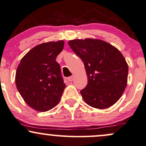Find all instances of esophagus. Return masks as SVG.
I'll use <instances>...</instances> for the list:
<instances>
[{"instance_id":"obj_1","label":"esophagus","mask_w":146,"mask_h":146,"mask_svg":"<svg viewBox=\"0 0 146 146\" xmlns=\"http://www.w3.org/2000/svg\"><path fill=\"white\" fill-rule=\"evenodd\" d=\"M73 80H74V75H72V76L68 78V81L72 82V81H73Z\"/></svg>"}]
</instances>
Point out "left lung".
Wrapping results in <instances>:
<instances>
[{"instance_id":"8db88e82","label":"left lung","mask_w":146,"mask_h":146,"mask_svg":"<svg viewBox=\"0 0 146 146\" xmlns=\"http://www.w3.org/2000/svg\"><path fill=\"white\" fill-rule=\"evenodd\" d=\"M68 44L86 70L87 85L80 91L85 102L100 109L113 105L127 85L128 67L122 54L100 39H73Z\"/></svg>"}]
</instances>
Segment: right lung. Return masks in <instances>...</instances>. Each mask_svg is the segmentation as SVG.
<instances>
[{"label": "right lung", "instance_id": "obj_1", "mask_svg": "<svg viewBox=\"0 0 146 146\" xmlns=\"http://www.w3.org/2000/svg\"><path fill=\"white\" fill-rule=\"evenodd\" d=\"M63 40L43 43L24 56L15 73V85L29 107L49 111L59 102L66 85L56 57L62 51Z\"/></svg>", "mask_w": 146, "mask_h": 146}]
</instances>
